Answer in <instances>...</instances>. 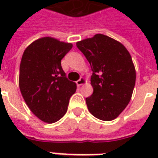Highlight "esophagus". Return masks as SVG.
Here are the masks:
<instances>
[{
  "label": "esophagus",
  "mask_w": 158,
  "mask_h": 158,
  "mask_svg": "<svg viewBox=\"0 0 158 158\" xmlns=\"http://www.w3.org/2000/svg\"><path fill=\"white\" fill-rule=\"evenodd\" d=\"M86 79H84V78H80V79L78 80V81L76 82L77 84V86H81V85H83V84H84L85 83H86Z\"/></svg>",
  "instance_id": "34e87169"
}]
</instances>
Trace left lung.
Wrapping results in <instances>:
<instances>
[{
  "label": "left lung",
  "mask_w": 158,
  "mask_h": 158,
  "mask_svg": "<svg viewBox=\"0 0 158 158\" xmlns=\"http://www.w3.org/2000/svg\"><path fill=\"white\" fill-rule=\"evenodd\" d=\"M90 64L94 93L86 98L88 109L99 120L117 117L129 104L135 85L136 73L131 56L120 43L96 34L76 43Z\"/></svg>",
  "instance_id": "obj_1"
}]
</instances>
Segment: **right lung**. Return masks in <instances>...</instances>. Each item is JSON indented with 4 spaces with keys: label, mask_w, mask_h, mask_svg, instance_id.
<instances>
[{
    "label": "right lung",
    "mask_w": 158,
    "mask_h": 158,
    "mask_svg": "<svg viewBox=\"0 0 158 158\" xmlns=\"http://www.w3.org/2000/svg\"><path fill=\"white\" fill-rule=\"evenodd\" d=\"M71 43L46 37L26 48L19 66V84L31 111L41 120L54 123L66 113L76 84L69 81L61 67V60Z\"/></svg>",
    "instance_id": "obj_1"
}]
</instances>
